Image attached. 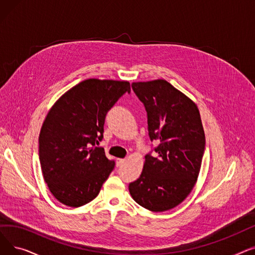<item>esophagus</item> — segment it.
I'll list each match as a JSON object with an SVG mask.
<instances>
[{
  "mask_svg": "<svg viewBox=\"0 0 255 255\" xmlns=\"http://www.w3.org/2000/svg\"><path fill=\"white\" fill-rule=\"evenodd\" d=\"M125 161H126L125 159H121V158H119V159H117V165H118V166H121V165H122Z\"/></svg>",
  "mask_w": 255,
  "mask_h": 255,
  "instance_id": "esophagus-1",
  "label": "esophagus"
}]
</instances>
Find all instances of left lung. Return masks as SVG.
Wrapping results in <instances>:
<instances>
[{"label":"left lung","mask_w":255,"mask_h":255,"mask_svg":"<svg viewBox=\"0 0 255 255\" xmlns=\"http://www.w3.org/2000/svg\"><path fill=\"white\" fill-rule=\"evenodd\" d=\"M148 116L156 154H146L139 178L129 184L135 202L152 212L180 205L197 181L205 152V131L196 104L164 79L131 85Z\"/></svg>","instance_id":"1"}]
</instances>
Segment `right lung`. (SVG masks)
Returning <instances> with one entry per match:
<instances>
[{
	"label": "right lung",
	"instance_id": "1",
	"mask_svg": "<svg viewBox=\"0 0 255 255\" xmlns=\"http://www.w3.org/2000/svg\"><path fill=\"white\" fill-rule=\"evenodd\" d=\"M130 84L90 78L67 91L52 105L39 135V160L51 194L68 207L95 198L115 161L95 144L103 138L107 112Z\"/></svg>",
	"mask_w": 255,
	"mask_h": 255
}]
</instances>
